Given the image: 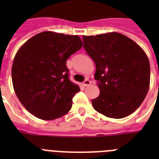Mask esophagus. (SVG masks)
<instances>
[{
  "label": "esophagus",
  "instance_id": "34e87169",
  "mask_svg": "<svg viewBox=\"0 0 159 159\" xmlns=\"http://www.w3.org/2000/svg\"><path fill=\"white\" fill-rule=\"evenodd\" d=\"M91 84V81H90L89 79H86L83 82V86H85V87H87V86H89V85Z\"/></svg>",
  "mask_w": 159,
  "mask_h": 159
}]
</instances>
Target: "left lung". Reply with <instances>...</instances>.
Here are the masks:
<instances>
[{
  "mask_svg": "<svg viewBox=\"0 0 159 159\" xmlns=\"http://www.w3.org/2000/svg\"><path fill=\"white\" fill-rule=\"evenodd\" d=\"M82 40L96 64L100 95L92 101L94 109L110 118L129 116L140 106L149 88L150 65L144 51L116 32L83 35Z\"/></svg>",
  "mask_w": 159,
  "mask_h": 159,
  "instance_id": "left-lung-1",
  "label": "left lung"
}]
</instances>
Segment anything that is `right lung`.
<instances>
[{
  "label": "right lung",
  "mask_w": 159,
  "mask_h": 159,
  "mask_svg": "<svg viewBox=\"0 0 159 159\" xmlns=\"http://www.w3.org/2000/svg\"><path fill=\"white\" fill-rule=\"evenodd\" d=\"M82 47L77 35L50 31L26 41L14 58L11 75L16 96L37 118L51 120L71 110L80 91L69 79L67 58Z\"/></svg>",
  "instance_id": "obj_1"
}]
</instances>
